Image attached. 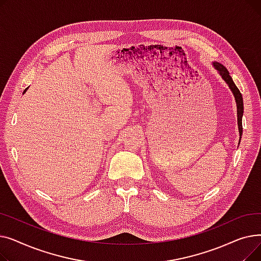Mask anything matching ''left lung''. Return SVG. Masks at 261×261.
Segmentation results:
<instances>
[{"instance_id":"left-lung-1","label":"left lung","mask_w":261,"mask_h":261,"mask_svg":"<svg viewBox=\"0 0 261 261\" xmlns=\"http://www.w3.org/2000/svg\"><path fill=\"white\" fill-rule=\"evenodd\" d=\"M214 66L217 68L218 72L220 73L222 78L225 80L226 84L228 85L229 89L231 90L232 94L235 96L236 103H237V114H238V128H239V133H240V139H241V134H242V115H243V99H242V95L239 91V89L236 87V85L232 81L228 71L226 70V67L223 66L222 64L215 62Z\"/></svg>"}]
</instances>
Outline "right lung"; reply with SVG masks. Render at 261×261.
Listing matches in <instances>:
<instances>
[{
  "label": "right lung",
  "mask_w": 261,
  "mask_h": 261,
  "mask_svg": "<svg viewBox=\"0 0 261 261\" xmlns=\"http://www.w3.org/2000/svg\"><path fill=\"white\" fill-rule=\"evenodd\" d=\"M26 90H27V89H25V90H24V93H25V92H26Z\"/></svg>",
  "instance_id": "add662e5"
}]
</instances>
